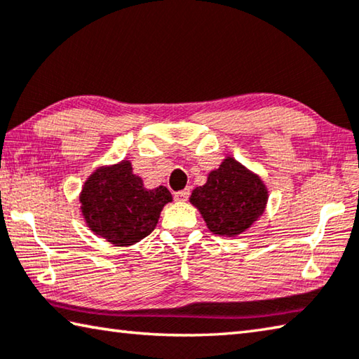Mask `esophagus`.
<instances>
[{"instance_id":"34e87169","label":"esophagus","mask_w":359,"mask_h":359,"mask_svg":"<svg viewBox=\"0 0 359 359\" xmlns=\"http://www.w3.org/2000/svg\"><path fill=\"white\" fill-rule=\"evenodd\" d=\"M188 196H190V190H182V191L174 193V199L179 202H185L188 199Z\"/></svg>"}]
</instances>
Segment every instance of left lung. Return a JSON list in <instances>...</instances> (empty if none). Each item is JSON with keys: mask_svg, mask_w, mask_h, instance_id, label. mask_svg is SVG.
Masks as SVG:
<instances>
[{"mask_svg": "<svg viewBox=\"0 0 359 359\" xmlns=\"http://www.w3.org/2000/svg\"><path fill=\"white\" fill-rule=\"evenodd\" d=\"M190 202L215 236L238 237L264 215L269 188L259 174L227 155L205 184L194 188Z\"/></svg>", "mask_w": 359, "mask_h": 359, "instance_id": "left-lung-1", "label": "left lung"}]
</instances>
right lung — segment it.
Returning a JSON list of instances; mask_svg holds the SVG:
<instances>
[{
	"instance_id": "obj_1",
	"label": "right lung",
	"mask_w": 359,
	"mask_h": 359,
	"mask_svg": "<svg viewBox=\"0 0 359 359\" xmlns=\"http://www.w3.org/2000/svg\"><path fill=\"white\" fill-rule=\"evenodd\" d=\"M78 199L89 231L114 246H132L155 229L172 194L163 185L149 190L130 160H122L97 168Z\"/></svg>"
}]
</instances>
